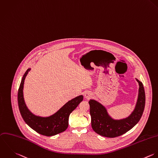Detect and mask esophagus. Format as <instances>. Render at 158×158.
Returning <instances> with one entry per match:
<instances>
[{
    "label": "esophagus",
    "instance_id": "34e87169",
    "mask_svg": "<svg viewBox=\"0 0 158 158\" xmlns=\"http://www.w3.org/2000/svg\"><path fill=\"white\" fill-rule=\"evenodd\" d=\"M84 96H85V98L87 99H90L91 97H92V94L89 92V91H87V92H85V94H84Z\"/></svg>",
    "mask_w": 158,
    "mask_h": 158
}]
</instances>
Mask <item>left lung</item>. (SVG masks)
Wrapping results in <instances>:
<instances>
[{"instance_id":"left-lung-1","label":"left lung","mask_w":158,"mask_h":158,"mask_svg":"<svg viewBox=\"0 0 158 158\" xmlns=\"http://www.w3.org/2000/svg\"><path fill=\"white\" fill-rule=\"evenodd\" d=\"M139 89L137 103L131 114L123 119H114L107 112L105 106L94 99L89 101L91 126L97 134L106 137L120 136L134 127L140 119L145 105V93L142 83L136 78Z\"/></svg>"}]
</instances>
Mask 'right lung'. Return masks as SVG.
<instances>
[{
	"label": "right lung",
	"mask_w": 158,
	"mask_h": 158,
	"mask_svg": "<svg viewBox=\"0 0 158 158\" xmlns=\"http://www.w3.org/2000/svg\"><path fill=\"white\" fill-rule=\"evenodd\" d=\"M29 68L24 74L18 93V102L20 113L26 123L37 133L45 136H53L65 131L69 126L70 114L83 100L80 95L69 101L52 115L43 117L32 113L26 105L23 88L25 78L31 70Z\"/></svg>",
	"instance_id": "obj_1"
}]
</instances>
